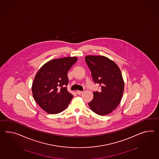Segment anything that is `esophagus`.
<instances>
[{
    "label": "esophagus",
    "instance_id": "obj_1",
    "mask_svg": "<svg viewBox=\"0 0 159 159\" xmlns=\"http://www.w3.org/2000/svg\"><path fill=\"white\" fill-rule=\"evenodd\" d=\"M83 93V91H76V93H78V95H81V93Z\"/></svg>",
    "mask_w": 159,
    "mask_h": 159
}]
</instances>
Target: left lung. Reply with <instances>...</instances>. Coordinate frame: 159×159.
<instances>
[{"mask_svg": "<svg viewBox=\"0 0 159 159\" xmlns=\"http://www.w3.org/2000/svg\"><path fill=\"white\" fill-rule=\"evenodd\" d=\"M85 62L95 83L101 87L93 92L89 103L92 111L100 116L112 112L120 104L124 91V81L119 67L109 58L102 56H87Z\"/></svg>", "mask_w": 159, "mask_h": 159, "instance_id": "8db88e82", "label": "left lung"}]
</instances>
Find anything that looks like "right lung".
<instances>
[{
    "mask_svg": "<svg viewBox=\"0 0 159 159\" xmlns=\"http://www.w3.org/2000/svg\"><path fill=\"white\" fill-rule=\"evenodd\" d=\"M76 57L53 59L45 64L35 75L32 85L37 103L49 114L64 110L74 96L66 88L68 71L77 61Z\"/></svg>",
    "mask_w": 159,
    "mask_h": 159,
    "instance_id": "right-lung-1",
    "label": "right lung"
}]
</instances>
